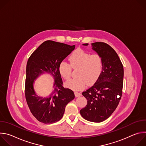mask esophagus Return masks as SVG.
Here are the masks:
<instances>
[{
    "label": "esophagus",
    "instance_id": "obj_1",
    "mask_svg": "<svg viewBox=\"0 0 146 146\" xmlns=\"http://www.w3.org/2000/svg\"><path fill=\"white\" fill-rule=\"evenodd\" d=\"M74 95H75V96H76V97H78V96H80L81 95V94L80 92H78L76 91V92H74Z\"/></svg>",
    "mask_w": 146,
    "mask_h": 146
}]
</instances>
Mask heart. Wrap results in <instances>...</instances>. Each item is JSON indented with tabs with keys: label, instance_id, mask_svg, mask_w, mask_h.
Returning <instances> with one entry per match:
<instances>
[{
	"label": "heart",
	"instance_id": "b5f03b06",
	"mask_svg": "<svg viewBox=\"0 0 146 146\" xmlns=\"http://www.w3.org/2000/svg\"><path fill=\"white\" fill-rule=\"evenodd\" d=\"M70 64L65 60L61 61L58 70L61 76L69 80L71 78L72 69H78L77 78L66 82V86L74 90L84 88L88 83L93 84L100 77L103 67V59L98 54H92L81 48L74 50L69 56Z\"/></svg>",
	"mask_w": 146,
	"mask_h": 146
}]
</instances>
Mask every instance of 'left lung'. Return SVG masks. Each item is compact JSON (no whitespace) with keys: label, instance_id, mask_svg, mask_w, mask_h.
I'll list each match as a JSON object with an SVG mask.
<instances>
[{"label":"left lung","instance_id":"8db88e82","mask_svg":"<svg viewBox=\"0 0 146 146\" xmlns=\"http://www.w3.org/2000/svg\"><path fill=\"white\" fill-rule=\"evenodd\" d=\"M92 44L103 59V70L94 85L82 93L87 105L80 113L89 121L100 122L108 118L118 105L122 94L123 68L118 54L109 44Z\"/></svg>","mask_w":146,"mask_h":146}]
</instances>
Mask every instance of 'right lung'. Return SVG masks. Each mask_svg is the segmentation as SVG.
<instances>
[{
    "mask_svg": "<svg viewBox=\"0 0 146 146\" xmlns=\"http://www.w3.org/2000/svg\"><path fill=\"white\" fill-rule=\"evenodd\" d=\"M75 46L47 40L41 44L30 56L26 69L25 94L28 106L33 115L40 122L52 123L64 115L66 106L75 96L72 90L63 87L58 70L59 63L73 50ZM44 72L51 73L55 79L54 90L46 98L36 96L34 80Z\"/></svg>",
    "mask_w": 146,
    "mask_h": 146,
    "instance_id": "right-lung-1",
    "label": "right lung"
}]
</instances>
